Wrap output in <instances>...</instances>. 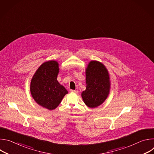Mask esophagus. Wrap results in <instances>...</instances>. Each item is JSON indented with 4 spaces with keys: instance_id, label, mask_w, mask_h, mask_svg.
<instances>
[{
    "instance_id": "1",
    "label": "esophagus",
    "mask_w": 154,
    "mask_h": 154,
    "mask_svg": "<svg viewBox=\"0 0 154 154\" xmlns=\"http://www.w3.org/2000/svg\"><path fill=\"white\" fill-rule=\"evenodd\" d=\"M70 92H71V93H78V91H77V90H70Z\"/></svg>"
}]
</instances>
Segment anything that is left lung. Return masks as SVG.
Returning a JSON list of instances; mask_svg holds the SVG:
<instances>
[{"mask_svg": "<svg viewBox=\"0 0 154 154\" xmlns=\"http://www.w3.org/2000/svg\"><path fill=\"white\" fill-rule=\"evenodd\" d=\"M86 90L82 93V99L86 106L93 108L102 104L110 91V79L103 63L93 60L85 70Z\"/></svg>", "mask_w": 154, "mask_h": 154, "instance_id": "left-lung-1", "label": "left lung"}]
</instances>
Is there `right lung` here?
Returning a JSON list of instances; mask_svg holds the SVG:
<instances>
[{
  "label": "right lung",
  "mask_w": 154,
  "mask_h": 154,
  "mask_svg": "<svg viewBox=\"0 0 154 154\" xmlns=\"http://www.w3.org/2000/svg\"><path fill=\"white\" fill-rule=\"evenodd\" d=\"M58 73L59 64L57 61H46L38 68L30 83V93L35 101L49 110L55 109L68 93L57 80Z\"/></svg>",
  "instance_id": "add662e5"
}]
</instances>
